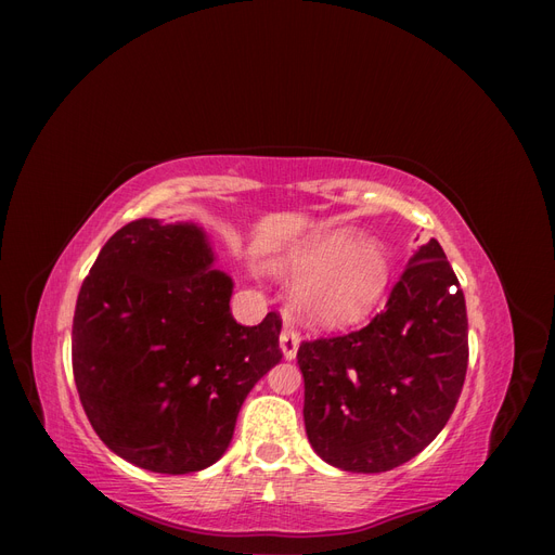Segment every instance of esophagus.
Wrapping results in <instances>:
<instances>
[{
  "label": "esophagus",
  "instance_id": "1",
  "mask_svg": "<svg viewBox=\"0 0 555 555\" xmlns=\"http://www.w3.org/2000/svg\"><path fill=\"white\" fill-rule=\"evenodd\" d=\"M298 345H300V335L296 333V328L289 326V324H284V328L280 333V349H282L284 359H289V361L296 359Z\"/></svg>",
  "mask_w": 555,
  "mask_h": 555
}]
</instances>
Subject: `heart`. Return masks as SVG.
<instances>
[{
	"instance_id": "b5f03b06",
	"label": "heart",
	"mask_w": 555,
	"mask_h": 555,
	"mask_svg": "<svg viewBox=\"0 0 555 555\" xmlns=\"http://www.w3.org/2000/svg\"><path fill=\"white\" fill-rule=\"evenodd\" d=\"M284 273L298 284L296 308L317 328H349L371 314L391 280V255L351 227L322 231L298 243Z\"/></svg>"
}]
</instances>
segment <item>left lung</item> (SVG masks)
Segmentation results:
<instances>
[{"mask_svg": "<svg viewBox=\"0 0 555 555\" xmlns=\"http://www.w3.org/2000/svg\"><path fill=\"white\" fill-rule=\"evenodd\" d=\"M312 449L347 473H386L447 426L467 371L465 296L430 238L371 324L298 347Z\"/></svg>", "mask_w": 555, "mask_h": 555, "instance_id": "obj_1", "label": "left lung"}]
</instances>
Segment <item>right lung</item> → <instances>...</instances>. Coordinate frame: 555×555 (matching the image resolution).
I'll return each mask as SVG.
<instances>
[{"label": "right lung", "instance_id": "add662e5", "mask_svg": "<svg viewBox=\"0 0 555 555\" xmlns=\"http://www.w3.org/2000/svg\"><path fill=\"white\" fill-rule=\"evenodd\" d=\"M196 224L153 217L115 231L82 280L76 389L94 433L150 473H198L227 451L247 393L280 363L278 312L231 317L233 282Z\"/></svg>", "mask_w": 555, "mask_h": 555}]
</instances>
